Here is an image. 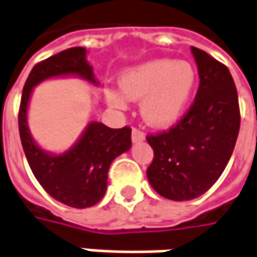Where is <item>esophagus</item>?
Here are the masks:
<instances>
[{"label":"esophagus","mask_w":257,"mask_h":257,"mask_svg":"<svg viewBox=\"0 0 257 257\" xmlns=\"http://www.w3.org/2000/svg\"><path fill=\"white\" fill-rule=\"evenodd\" d=\"M144 140H145V134H144L141 129H132V141H134V143H141Z\"/></svg>","instance_id":"1"}]
</instances>
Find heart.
Returning <instances> with one entry per match:
<instances>
[{
	"label": "heart",
	"mask_w": 257,
	"mask_h": 257,
	"mask_svg": "<svg viewBox=\"0 0 257 257\" xmlns=\"http://www.w3.org/2000/svg\"><path fill=\"white\" fill-rule=\"evenodd\" d=\"M195 81V68L186 61L156 59L125 71L119 80L122 94L107 90L106 97L114 107L143 98L144 120L151 126H169L183 113Z\"/></svg>",
	"instance_id": "b5f03b06"
}]
</instances>
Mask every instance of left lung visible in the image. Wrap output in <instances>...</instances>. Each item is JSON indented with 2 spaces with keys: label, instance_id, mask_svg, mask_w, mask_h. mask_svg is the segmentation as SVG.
Instances as JSON below:
<instances>
[{
  "label": "left lung",
  "instance_id": "obj_1",
  "mask_svg": "<svg viewBox=\"0 0 257 257\" xmlns=\"http://www.w3.org/2000/svg\"><path fill=\"white\" fill-rule=\"evenodd\" d=\"M199 71L196 97L173 126L147 135L154 159L147 177L154 190L173 201L201 196L224 172L240 129L238 96L228 68L192 46Z\"/></svg>",
  "mask_w": 257,
  "mask_h": 257
}]
</instances>
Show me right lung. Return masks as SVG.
I'll return each instance as SVG.
<instances>
[{"label":"right lung","instance_id":"1","mask_svg":"<svg viewBox=\"0 0 257 257\" xmlns=\"http://www.w3.org/2000/svg\"><path fill=\"white\" fill-rule=\"evenodd\" d=\"M75 74L94 83L84 48H69L38 62L24 84L19 131L26 159L38 182L53 199L72 208H88L104 196L107 172L117 156L131 148V128L113 129L91 122L77 145L62 156L40 150L27 128V103L33 87L45 78Z\"/></svg>","mask_w":257,"mask_h":257}]
</instances>
